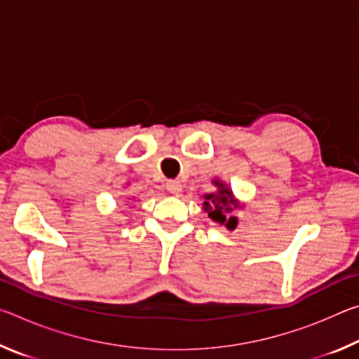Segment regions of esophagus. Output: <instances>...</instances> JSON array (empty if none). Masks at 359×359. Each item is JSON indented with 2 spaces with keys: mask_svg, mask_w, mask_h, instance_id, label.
I'll list each match as a JSON object with an SVG mask.
<instances>
[{
  "mask_svg": "<svg viewBox=\"0 0 359 359\" xmlns=\"http://www.w3.org/2000/svg\"><path fill=\"white\" fill-rule=\"evenodd\" d=\"M166 190L172 194H179L182 191V184L179 180H169L166 184Z\"/></svg>",
  "mask_w": 359,
  "mask_h": 359,
  "instance_id": "esophagus-1",
  "label": "esophagus"
}]
</instances>
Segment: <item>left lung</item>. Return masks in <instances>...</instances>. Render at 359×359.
Masks as SVG:
<instances>
[{
	"label": "left lung",
	"mask_w": 359,
	"mask_h": 359,
	"mask_svg": "<svg viewBox=\"0 0 359 359\" xmlns=\"http://www.w3.org/2000/svg\"><path fill=\"white\" fill-rule=\"evenodd\" d=\"M215 185L220 188V190L214 194H205L204 210L208 212L212 220H215L218 223H226L228 229H234L236 224H238V218L236 217L226 218V215H224L226 212L233 210V205H234L233 193H231L223 184H220V182H215Z\"/></svg>",
	"instance_id": "left-lung-1"
}]
</instances>
